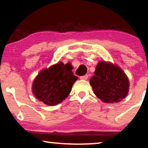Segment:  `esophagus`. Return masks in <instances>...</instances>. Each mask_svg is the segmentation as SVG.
Here are the masks:
<instances>
[{
    "label": "esophagus",
    "mask_w": 148,
    "mask_h": 148,
    "mask_svg": "<svg viewBox=\"0 0 148 148\" xmlns=\"http://www.w3.org/2000/svg\"><path fill=\"white\" fill-rule=\"evenodd\" d=\"M88 77H89L88 75L86 74V75H85V76H80L79 78L81 79H88Z\"/></svg>",
    "instance_id": "esophagus-1"
}]
</instances>
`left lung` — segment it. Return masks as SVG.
Returning <instances> with one entry per match:
<instances>
[{
	"instance_id": "8db88e82",
	"label": "left lung",
	"mask_w": 148,
	"mask_h": 148,
	"mask_svg": "<svg viewBox=\"0 0 148 148\" xmlns=\"http://www.w3.org/2000/svg\"><path fill=\"white\" fill-rule=\"evenodd\" d=\"M94 74L90 79V84L94 93L103 102H118L127 95L129 80L119 67L101 61Z\"/></svg>"
}]
</instances>
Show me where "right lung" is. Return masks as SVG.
<instances>
[{"label": "right lung", "mask_w": 148, "mask_h": 148, "mask_svg": "<svg viewBox=\"0 0 148 148\" xmlns=\"http://www.w3.org/2000/svg\"><path fill=\"white\" fill-rule=\"evenodd\" d=\"M77 79L71 64L60 62L40 72L34 80L32 92L40 101L54 106L68 97Z\"/></svg>", "instance_id": "right-lung-1"}]
</instances>
